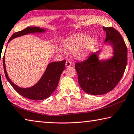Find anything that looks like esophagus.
<instances>
[{"instance_id":"34e87169","label":"esophagus","mask_w":134,"mask_h":134,"mask_svg":"<svg viewBox=\"0 0 134 134\" xmlns=\"http://www.w3.org/2000/svg\"><path fill=\"white\" fill-rule=\"evenodd\" d=\"M65 65H66L67 67H69L71 65V62L70 61L67 60L66 63H65Z\"/></svg>"}]
</instances>
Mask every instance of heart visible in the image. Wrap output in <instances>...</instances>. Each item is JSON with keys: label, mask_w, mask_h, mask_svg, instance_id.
<instances>
[{"label": "heart", "mask_w": 134, "mask_h": 134, "mask_svg": "<svg viewBox=\"0 0 134 134\" xmlns=\"http://www.w3.org/2000/svg\"><path fill=\"white\" fill-rule=\"evenodd\" d=\"M97 44V40L94 37L82 34H79L67 38L63 41V48L72 52L75 57L81 59L86 56L90 50L94 47ZM57 51L61 54L64 53L62 47H57Z\"/></svg>", "instance_id": "obj_1"}]
</instances>
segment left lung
I'll list each match as a JSON object with an SVG mask.
<instances>
[{
  "mask_svg": "<svg viewBox=\"0 0 134 134\" xmlns=\"http://www.w3.org/2000/svg\"><path fill=\"white\" fill-rule=\"evenodd\" d=\"M103 28L106 32L104 43L111 47L112 56L100 59V50L75 64L80 87L94 96L113 90L122 77L127 64V48L120 33L113 27Z\"/></svg>",
  "mask_w": 134,
  "mask_h": 134,
  "instance_id": "8db88e82",
  "label": "left lung"
}]
</instances>
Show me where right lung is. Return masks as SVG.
<instances>
[{
    "label": "right lung",
    "mask_w": 134,
    "mask_h": 134,
    "mask_svg": "<svg viewBox=\"0 0 134 134\" xmlns=\"http://www.w3.org/2000/svg\"><path fill=\"white\" fill-rule=\"evenodd\" d=\"M46 32V30L38 27H28L23 30L14 33L10 38L8 43L14 38L28 34H42ZM4 59L5 55L3 57V68L5 76L9 83L19 94L32 100H42L47 98L52 94L58 86L61 74L65 68V63L66 62V60H63L48 63L44 72L37 83L28 88H22L14 84L10 79L6 71Z\"/></svg>",
    "instance_id": "obj_1"
}]
</instances>
